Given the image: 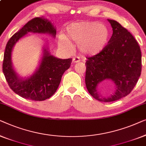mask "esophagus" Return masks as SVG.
Wrapping results in <instances>:
<instances>
[{"mask_svg":"<svg viewBox=\"0 0 146 146\" xmlns=\"http://www.w3.org/2000/svg\"><path fill=\"white\" fill-rule=\"evenodd\" d=\"M79 61H80L79 57H73V63H78V62H79Z\"/></svg>","mask_w":146,"mask_h":146,"instance_id":"1","label":"esophagus"}]
</instances>
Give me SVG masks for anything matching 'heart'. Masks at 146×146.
Wrapping results in <instances>:
<instances>
[{"label":"heart","mask_w":146,"mask_h":146,"mask_svg":"<svg viewBox=\"0 0 146 146\" xmlns=\"http://www.w3.org/2000/svg\"><path fill=\"white\" fill-rule=\"evenodd\" d=\"M110 38V30L105 24L95 21H80L67 26L65 36L61 35L58 42L61 47L69 49L71 48L69 40L73 41L77 43L80 53L94 56L106 48Z\"/></svg>","instance_id":"1"}]
</instances>
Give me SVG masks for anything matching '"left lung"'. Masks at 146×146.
<instances>
[{"label":"left lung","instance_id":"1","mask_svg":"<svg viewBox=\"0 0 146 146\" xmlns=\"http://www.w3.org/2000/svg\"><path fill=\"white\" fill-rule=\"evenodd\" d=\"M113 34L106 48L86 61L85 84L90 94L100 102H112L131 93L141 70V53L134 36L118 22L108 19ZM104 80H111L115 91L110 96H102L98 86Z\"/></svg>","mask_w":146,"mask_h":146}]
</instances>
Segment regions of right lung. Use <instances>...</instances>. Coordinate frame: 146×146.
<instances>
[{
    "label": "right lung",
    "instance_id": "right-lung-1",
    "mask_svg": "<svg viewBox=\"0 0 146 146\" xmlns=\"http://www.w3.org/2000/svg\"><path fill=\"white\" fill-rule=\"evenodd\" d=\"M30 33L50 35L55 38L56 28L50 20L44 17L35 18L26 24L11 37L6 46L3 71L9 87L16 94L28 100L42 101L56 92L63 74L71 66L72 59H62L53 56L46 41L38 68L29 77H21L14 68L12 53L16 43Z\"/></svg>",
    "mask_w": 146,
    "mask_h": 146
}]
</instances>
